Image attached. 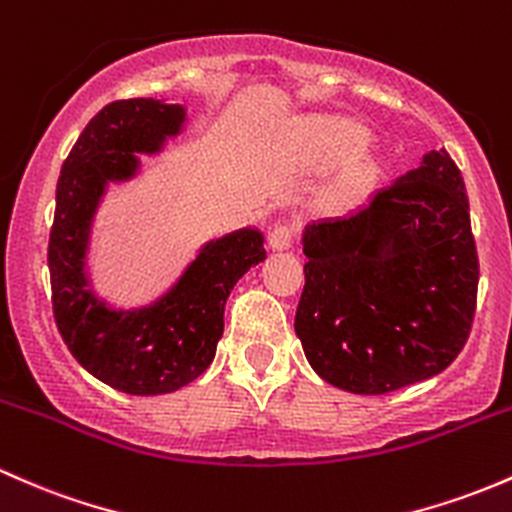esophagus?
Masks as SVG:
<instances>
[{"label":"esophagus","instance_id":"obj_1","mask_svg":"<svg viewBox=\"0 0 512 512\" xmlns=\"http://www.w3.org/2000/svg\"><path fill=\"white\" fill-rule=\"evenodd\" d=\"M295 241V227L293 224H276V227L271 229V234H268V244H271V249L276 251H285L290 249Z\"/></svg>","mask_w":512,"mask_h":512}]
</instances>
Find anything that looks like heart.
Instances as JSON below:
<instances>
[{
    "label": "heart",
    "mask_w": 512,
    "mask_h": 512,
    "mask_svg": "<svg viewBox=\"0 0 512 512\" xmlns=\"http://www.w3.org/2000/svg\"><path fill=\"white\" fill-rule=\"evenodd\" d=\"M368 144V131L344 117H312L300 126V148L315 168H334L354 158ZM378 168L371 161H356L342 170L324 192V207L349 210L373 190Z\"/></svg>",
    "instance_id": "b5f03b06"
}]
</instances>
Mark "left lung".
<instances>
[{
    "label": "left lung",
    "mask_w": 512,
    "mask_h": 512,
    "mask_svg": "<svg viewBox=\"0 0 512 512\" xmlns=\"http://www.w3.org/2000/svg\"><path fill=\"white\" fill-rule=\"evenodd\" d=\"M295 334L332 386L383 395L437 376L476 312L478 256L464 178L444 148L364 210L310 224Z\"/></svg>",
    "instance_id": "8db88e82"
}]
</instances>
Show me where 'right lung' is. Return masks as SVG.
I'll use <instances>...</instances> for the list:
<instances>
[{
    "label": "right lung",
    "mask_w": 512,
    "mask_h": 512,
    "mask_svg": "<svg viewBox=\"0 0 512 512\" xmlns=\"http://www.w3.org/2000/svg\"><path fill=\"white\" fill-rule=\"evenodd\" d=\"M183 119L180 104L144 97L107 104L75 141L56 188L48 268L58 332L82 368L131 395L173 393L212 364L229 293L266 258L261 232L241 229L210 241L166 298L144 310H109L87 288V234L104 183L131 178L134 153L158 151Z\"/></svg>",
    "instance_id": "add662e5"
}]
</instances>
